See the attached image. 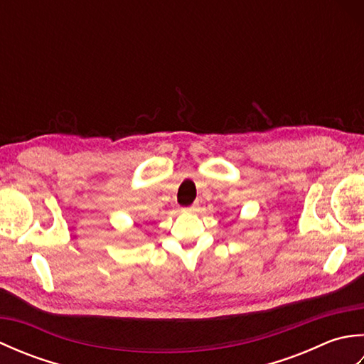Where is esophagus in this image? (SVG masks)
<instances>
[{
	"label": "esophagus",
	"instance_id": "34e87169",
	"mask_svg": "<svg viewBox=\"0 0 364 364\" xmlns=\"http://www.w3.org/2000/svg\"><path fill=\"white\" fill-rule=\"evenodd\" d=\"M196 210H197V203L191 205V206H188V208H184V211H188V213H194Z\"/></svg>",
	"mask_w": 364,
	"mask_h": 364
}]
</instances>
